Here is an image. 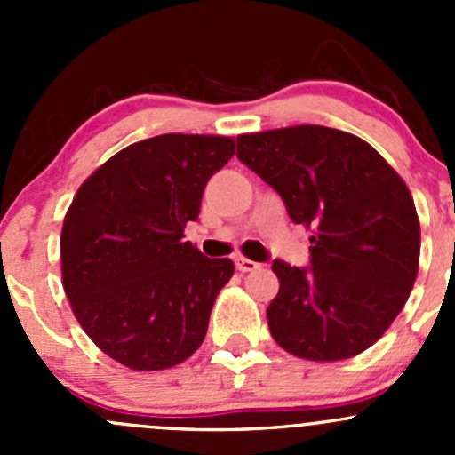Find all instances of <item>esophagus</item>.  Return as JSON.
I'll use <instances>...</instances> for the list:
<instances>
[{
	"label": "esophagus",
	"instance_id": "34e87169",
	"mask_svg": "<svg viewBox=\"0 0 455 455\" xmlns=\"http://www.w3.org/2000/svg\"><path fill=\"white\" fill-rule=\"evenodd\" d=\"M235 266H237V270H240V273H253V270L261 268V264H257V261L249 259V257H237Z\"/></svg>",
	"mask_w": 455,
	"mask_h": 455
}]
</instances>
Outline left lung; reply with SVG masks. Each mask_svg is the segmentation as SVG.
Returning a JSON list of instances; mask_svg holds the SVG:
<instances>
[{
	"label": "left lung",
	"mask_w": 455,
	"mask_h": 455,
	"mask_svg": "<svg viewBox=\"0 0 455 455\" xmlns=\"http://www.w3.org/2000/svg\"><path fill=\"white\" fill-rule=\"evenodd\" d=\"M237 156L313 228L310 268L275 259L266 310L277 346L343 361L374 346L405 306L420 259V222L405 180L363 139L323 125L237 136Z\"/></svg>",
	"instance_id": "left-lung-1"
}]
</instances>
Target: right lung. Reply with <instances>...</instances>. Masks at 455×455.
I'll list each match as a JSON object with an SVG mask.
<instances>
[{"instance_id": "right-lung-1", "label": "right lung", "mask_w": 455, "mask_h": 455, "mask_svg": "<svg viewBox=\"0 0 455 455\" xmlns=\"http://www.w3.org/2000/svg\"><path fill=\"white\" fill-rule=\"evenodd\" d=\"M235 139L160 134L114 154L79 187L61 228V275L87 337L136 371L169 370L204 341L228 257L185 242Z\"/></svg>"}]
</instances>
